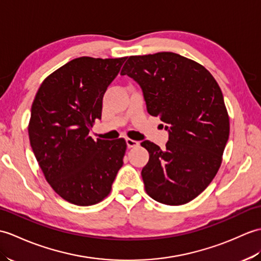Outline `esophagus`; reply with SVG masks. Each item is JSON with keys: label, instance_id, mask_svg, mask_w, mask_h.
Listing matches in <instances>:
<instances>
[{"label": "esophagus", "instance_id": "obj_1", "mask_svg": "<svg viewBox=\"0 0 261 261\" xmlns=\"http://www.w3.org/2000/svg\"><path fill=\"white\" fill-rule=\"evenodd\" d=\"M125 142H126V147H128V148H135V147H138V145H139L138 141L132 140V139H129V138L125 139Z\"/></svg>", "mask_w": 261, "mask_h": 261}]
</instances>
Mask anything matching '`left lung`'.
I'll use <instances>...</instances> for the list:
<instances>
[{
    "mask_svg": "<svg viewBox=\"0 0 261 261\" xmlns=\"http://www.w3.org/2000/svg\"><path fill=\"white\" fill-rule=\"evenodd\" d=\"M121 74L140 86L148 112L169 133L163 149L141 143L149 152L141 171L145 191L169 205L191 201L219 170L229 138L219 86L201 64L173 52L130 57Z\"/></svg>",
    "mask_w": 261,
    "mask_h": 261,
    "instance_id": "1",
    "label": "left lung"
}]
</instances>
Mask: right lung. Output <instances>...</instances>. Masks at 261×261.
I'll use <instances>...</instances> for the list:
<instances>
[{
  "instance_id": "obj_1",
  "label": "right lung",
  "mask_w": 261,
  "mask_h": 261,
  "mask_svg": "<svg viewBox=\"0 0 261 261\" xmlns=\"http://www.w3.org/2000/svg\"><path fill=\"white\" fill-rule=\"evenodd\" d=\"M126 58H76L48 75L31 109L29 138L41 170L58 195L76 205L105 199L123 165V139L94 141L102 100Z\"/></svg>"
}]
</instances>
